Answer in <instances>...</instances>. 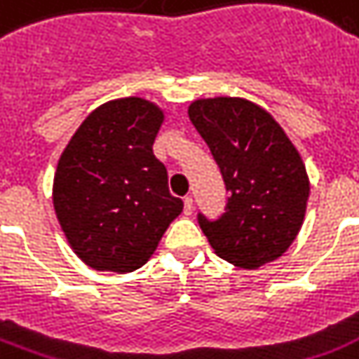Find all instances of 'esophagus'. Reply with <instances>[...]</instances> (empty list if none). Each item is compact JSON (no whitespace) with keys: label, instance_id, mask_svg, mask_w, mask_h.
<instances>
[{"label":"esophagus","instance_id":"esophagus-1","mask_svg":"<svg viewBox=\"0 0 359 359\" xmlns=\"http://www.w3.org/2000/svg\"><path fill=\"white\" fill-rule=\"evenodd\" d=\"M194 212V197L186 196L184 197V214L186 216H190Z\"/></svg>","mask_w":359,"mask_h":359}]
</instances>
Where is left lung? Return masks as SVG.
Listing matches in <instances>:
<instances>
[{
  "label": "left lung",
  "mask_w": 359,
  "mask_h": 359,
  "mask_svg": "<svg viewBox=\"0 0 359 359\" xmlns=\"http://www.w3.org/2000/svg\"><path fill=\"white\" fill-rule=\"evenodd\" d=\"M188 115L218 163L229 199L218 219L197 214L216 255L238 268L276 261L306 216L309 179L273 117L244 98H203Z\"/></svg>",
  "instance_id": "1"
}]
</instances>
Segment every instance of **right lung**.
Listing matches in <instances>:
<instances>
[{"label": "right lung", "mask_w": 359, "mask_h": 359, "mask_svg": "<svg viewBox=\"0 0 359 359\" xmlns=\"http://www.w3.org/2000/svg\"><path fill=\"white\" fill-rule=\"evenodd\" d=\"M162 123V109L149 100H111L89 114L59 158L53 208L87 266L134 272L182 212L152 152Z\"/></svg>", "instance_id": "right-lung-1"}]
</instances>
